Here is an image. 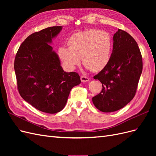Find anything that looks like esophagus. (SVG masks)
I'll use <instances>...</instances> for the list:
<instances>
[{"mask_svg": "<svg viewBox=\"0 0 156 156\" xmlns=\"http://www.w3.org/2000/svg\"><path fill=\"white\" fill-rule=\"evenodd\" d=\"M81 80L83 83H86L89 81V78L86 77V76H81Z\"/></svg>", "mask_w": 156, "mask_h": 156, "instance_id": "1", "label": "esophagus"}]
</instances>
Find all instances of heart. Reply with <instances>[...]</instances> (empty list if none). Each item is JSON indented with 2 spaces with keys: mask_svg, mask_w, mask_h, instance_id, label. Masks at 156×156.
Here are the masks:
<instances>
[{
  "mask_svg": "<svg viewBox=\"0 0 156 156\" xmlns=\"http://www.w3.org/2000/svg\"><path fill=\"white\" fill-rule=\"evenodd\" d=\"M69 47L61 46L58 55L66 66L73 70L81 63L92 72L104 69L111 59L112 40L105 32L88 30L70 36Z\"/></svg>",
  "mask_w": 156,
  "mask_h": 156,
  "instance_id": "heart-1",
  "label": "heart"
}]
</instances>
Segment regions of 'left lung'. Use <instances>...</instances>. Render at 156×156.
<instances>
[{
	"mask_svg": "<svg viewBox=\"0 0 156 156\" xmlns=\"http://www.w3.org/2000/svg\"><path fill=\"white\" fill-rule=\"evenodd\" d=\"M143 71V58L136 41L120 29L113 36V49L107 66L94 77L102 83L101 92L92 98L101 112H115L134 98Z\"/></svg>",
	"mask_w": 156,
	"mask_h": 156,
	"instance_id": "8db88e82",
	"label": "left lung"
}]
</instances>
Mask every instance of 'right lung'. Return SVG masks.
I'll return each mask as SVG.
<instances>
[{
	"label": "right lung",
	"instance_id": "obj_1",
	"mask_svg": "<svg viewBox=\"0 0 156 156\" xmlns=\"http://www.w3.org/2000/svg\"><path fill=\"white\" fill-rule=\"evenodd\" d=\"M62 27L46 28L28 36L14 61L19 92L41 112L55 114L65 107L71 90L81 83L76 72H66L51 46Z\"/></svg>",
	"mask_w": 156,
	"mask_h": 156
}]
</instances>
